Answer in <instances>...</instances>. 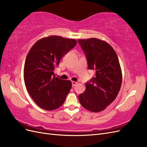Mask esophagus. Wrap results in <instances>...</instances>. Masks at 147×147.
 <instances>
[{
	"mask_svg": "<svg viewBox=\"0 0 147 147\" xmlns=\"http://www.w3.org/2000/svg\"><path fill=\"white\" fill-rule=\"evenodd\" d=\"M78 84V82H75V81H72V86L73 87L76 86Z\"/></svg>",
	"mask_w": 147,
	"mask_h": 147,
	"instance_id": "1",
	"label": "esophagus"
}]
</instances>
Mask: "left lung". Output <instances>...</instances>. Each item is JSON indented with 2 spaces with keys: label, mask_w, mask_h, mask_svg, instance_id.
<instances>
[{
  "label": "left lung",
  "mask_w": 147,
  "mask_h": 147,
  "mask_svg": "<svg viewBox=\"0 0 147 147\" xmlns=\"http://www.w3.org/2000/svg\"><path fill=\"white\" fill-rule=\"evenodd\" d=\"M87 58L88 68L95 72L86 90L79 95L81 105L92 112L105 110L116 99L121 89L123 75L118 57L106 41L97 38L78 39Z\"/></svg>",
  "instance_id": "left-lung-1"
}]
</instances>
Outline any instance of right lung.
Segmentation results:
<instances>
[{
	"instance_id": "add662e5",
	"label": "right lung",
	"mask_w": 147,
	"mask_h": 147,
	"mask_svg": "<svg viewBox=\"0 0 147 147\" xmlns=\"http://www.w3.org/2000/svg\"><path fill=\"white\" fill-rule=\"evenodd\" d=\"M76 43L74 39L50 36L37 40L29 50L24 66L25 86L32 100L44 110H54L65 101L72 82L56 78L54 69Z\"/></svg>"
}]
</instances>
